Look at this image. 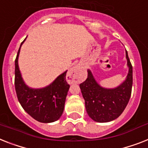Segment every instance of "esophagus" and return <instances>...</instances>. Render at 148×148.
Wrapping results in <instances>:
<instances>
[{"instance_id": "34e87169", "label": "esophagus", "mask_w": 148, "mask_h": 148, "mask_svg": "<svg viewBox=\"0 0 148 148\" xmlns=\"http://www.w3.org/2000/svg\"><path fill=\"white\" fill-rule=\"evenodd\" d=\"M80 67L79 65L74 66L68 73V77L71 79V82H77L80 80L79 73H80Z\"/></svg>"}]
</instances>
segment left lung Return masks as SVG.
I'll return each instance as SVG.
<instances>
[{
  "label": "left lung",
  "mask_w": 148,
  "mask_h": 148,
  "mask_svg": "<svg viewBox=\"0 0 148 148\" xmlns=\"http://www.w3.org/2000/svg\"><path fill=\"white\" fill-rule=\"evenodd\" d=\"M128 73L124 82L116 88L107 89L96 81L93 74L87 71L85 81L80 84L88 116L97 122H108L117 119L128 104L132 88V65L125 51Z\"/></svg>",
  "instance_id": "obj_1"
}]
</instances>
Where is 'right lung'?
Masks as SVG:
<instances>
[{"mask_svg": "<svg viewBox=\"0 0 148 148\" xmlns=\"http://www.w3.org/2000/svg\"><path fill=\"white\" fill-rule=\"evenodd\" d=\"M24 41L20 45L15 60V90L18 100L24 110L38 122H55L63 113L66 97L70 88V85L66 81L67 71L45 87H29L23 80L18 65L20 48Z\"/></svg>", "mask_w": 148, "mask_h": 148, "instance_id": "add662e5", "label": "right lung"}]
</instances>
